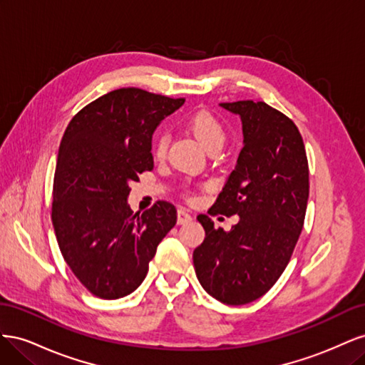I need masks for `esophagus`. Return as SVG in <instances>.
I'll return each mask as SVG.
<instances>
[{
	"mask_svg": "<svg viewBox=\"0 0 365 365\" xmlns=\"http://www.w3.org/2000/svg\"><path fill=\"white\" fill-rule=\"evenodd\" d=\"M176 216H178V217H176V220H178L180 225H184V224L190 222V220H192V215L189 213V210H185L182 207L178 208V213H176Z\"/></svg>",
	"mask_w": 365,
	"mask_h": 365,
	"instance_id": "esophagus-1",
	"label": "esophagus"
}]
</instances>
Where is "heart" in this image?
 <instances>
[{"instance_id": "obj_1", "label": "heart", "mask_w": 365, "mask_h": 365, "mask_svg": "<svg viewBox=\"0 0 365 365\" xmlns=\"http://www.w3.org/2000/svg\"><path fill=\"white\" fill-rule=\"evenodd\" d=\"M187 126L208 150H219L227 138V128L224 121L216 114L207 111V109L193 113L187 118ZM168 146L169 135L165 132H160L153 140V155L157 158H164Z\"/></svg>"}]
</instances>
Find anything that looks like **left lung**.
<instances>
[{"instance_id": "obj_1", "label": "left lung", "mask_w": 365, "mask_h": 365, "mask_svg": "<svg viewBox=\"0 0 365 365\" xmlns=\"http://www.w3.org/2000/svg\"><path fill=\"white\" fill-rule=\"evenodd\" d=\"M239 114L244 148L210 215H237L231 230L197 220L205 239L193 251L202 288L225 304H247L267 294L288 267L304 224L309 165L294 121L264 102L220 103Z\"/></svg>"}]
</instances>
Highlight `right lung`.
I'll use <instances>...</instances> for the list:
<instances>
[{"label": "right lung", "mask_w": 365, "mask_h": 365, "mask_svg": "<svg viewBox=\"0 0 365 365\" xmlns=\"http://www.w3.org/2000/svg\"><path fill=\"white\" fill-rule=\"evenodd\" d=\"M184 101L120 88L83 106L65 129L51 220L63 260L96 297L115 300L134 292L176 224L168 201L140 215L126 200L129 184L153 169V130Z\"/></svg>", "instance_id": "add662e5"}]
</instances>
